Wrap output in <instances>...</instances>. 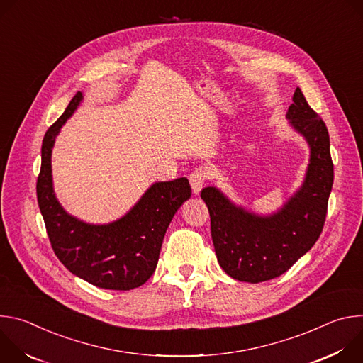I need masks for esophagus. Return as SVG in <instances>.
Wrapping results in <instances>:
<instances>
[{"instance_id":"1","label":"esophagus","mask_w":363,"mask_h":363,"mask_svg":"<svg viewBox=\"0 0 363 363\" xmlns=\"http://www.w3.org/2000/svg\"><path fill=\"white\" fill-rule=\"evenodd\" d=\"M206 179H208V169L206 168H196L191 175H189V184L192 188V192L198 195L201 189L203 188Z\"/></svg>"}]
</instances>
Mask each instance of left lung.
I'll use <instances>...</instances> for the list:
<instances>
[{"label":"left lung","mask_w":363,"mask_h":363,"mask_svg":"<svg viewBox=\"0 0 363 363\" xmlns=\"http://www.w3.org/2000/svg\"><path fill=\"white\" fill-rule=\"evenodd\" d=\"M286 119L308 145L310 158L301 185L277 211L257 214L217 186L201 192L210 211L217 260L238 281L260 283L281 276L315 245L323 230L333 185L328 128L298 87Z\"/></svg>","instance_id":"1"}]
</instances>
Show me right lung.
Here are the masks:
<instances>
[{
    "label": "right lung",
    "mask_w": 363,
    "mask_h": 363,
    "mask_svg": "<svg viewBox=\"0 0 363 363\" xmlns=\"http://www.w3.org/2000/svg\"><path fill=\"white\" fill-rule=\"evenodd\" d=\"M82 100L79 91L44 135L38 206L51 247L70 273L100 289L132 290L146 283L157 269L168 225L191 196V186L186 178L153 182L125 216L109 224H90L69 214L55 192L51 153L62 126Z\"/></svg>",
    "instance_id": "right-lung-1"
}]
</instances>
